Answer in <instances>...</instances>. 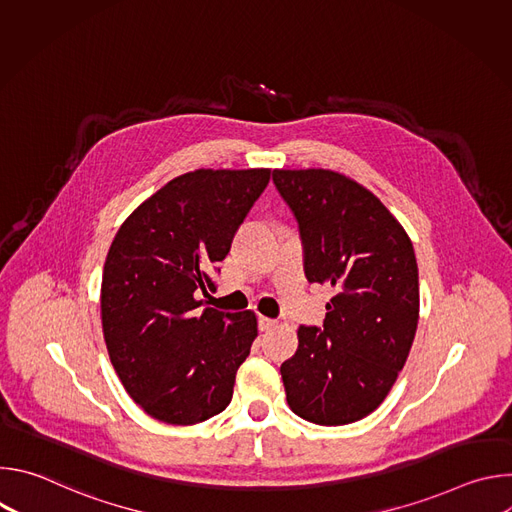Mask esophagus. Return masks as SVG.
<instances>
[{"label": "esophagus", "mask_w": 512, "mask_h": 512, "mask_svg": "<svg viewBox=\"0 0 512 512\" xmlns=\"http://www.w3.org/2000/svg\"><path fill=\"white\" fill-rule=\"evenodd\" d=\"M273 326H275V320H271V318H265V316H261V318H259V330L267 332V330H271Z\"/></svg>", "instance_id": "1"}]
</instances>
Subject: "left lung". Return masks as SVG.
<instances>
[{
	"mask_svg": "<svg viewBox=\"0 0 512 512\" xmlns=\"http://www.w3.org/2000/svg\"><path fill=\"white\" fill-rule=\"evenodd\" d=\"M294 214L310 283L334 287L326 320L300 326L281 364L287 403L318 425H346L375 411L409 356L419 318L413 245L385 204L330 170H273Z\"/></svg>",
	"mask_w": 512,
	"mask_h": 512,
	"instance_id": "obj_1",
	"label": "left lung"
}]
</instances>
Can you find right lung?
Wrapping results in <instances>:
<instances>
[{"mask_svg":"<svg viewBox=\"0 0 512 512\" xmlns=\"http://www.w3.org/2000/svg\"><path fill=\"white\" fill-rule=\"evenodd\" d=\"M271 170H196L145 200L117 231L101 285L109 358L129 397L174 425L227 409L257 336L253 312L198 300Z\"/></svg>","mask_w":512,"mask_h":512,"instance_id":"add662e5","label":"right lung"}]
</instances>
